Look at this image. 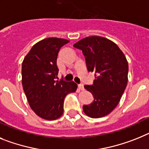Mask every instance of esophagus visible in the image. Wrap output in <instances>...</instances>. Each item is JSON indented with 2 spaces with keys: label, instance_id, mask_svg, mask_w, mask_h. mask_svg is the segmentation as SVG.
I'll use <instances>...</instances> for the list:
<instances>
[{
  "label": "esophagus",
  "instance_id": "1",
  "mask_svg": "<svg viewBox=\"0 0 149 149\" xmlns=\"http://www.w3.org/2000/svg\"><path fill=\"white\" fill-rule=\"evenodd\" d=\"M79 88L80 90H84V85L83 84H79Z\"/></svg>",
  "mask_w": 149,
  "mask_h": 149
}]
</instances>
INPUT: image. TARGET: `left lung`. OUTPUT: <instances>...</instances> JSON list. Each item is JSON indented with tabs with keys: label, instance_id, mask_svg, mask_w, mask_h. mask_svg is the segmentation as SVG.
<instances>
[{
	"label": "left lung",
	"instance_id": "obj_1",
	"mask_svg": "<svg viewBox=\"0 0 149 149\" xmlns=\"http://www.w3.org/2000/svg\"><path fill=\"white\" fill-rule=\"evenodd\" d=\"M85 56L88 72H95L93 84L84 86L94 96L83 111L92 118L104 117L119 103L128 81V62L119 47L101 36L86 37L75 44Z\"/></svg>",
	"mask_w": 149,
	"mask_h": 149
}]
</instances>
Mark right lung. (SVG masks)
<instances>
[{
  "instance_id": "right-lung-1",
  "label": "right lung",
  "mask_w": 149,
  "mask_h": 149,
  "mask_svg": "<svg viewBox=\"0 0 149 149\" xmlns=\"http://www.w3.org/2000/svg\"><path fill=\"white\" fill-rule=\"evenodd\" d=\"M68 40L48 38L32 46L22 64V84L30 107L38 117L47 120L59 118L63 112V101L77 84L63 79L58 74L57 58Z\"/></svg>"
}]
</instances>
